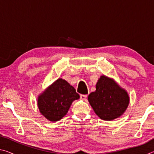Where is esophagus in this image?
<instances>
[{
	"label": "esophagus",
	"mask_w": 154,
	"mask_h": 154,
	"mask_svg": "<svg viewBox=\"0 0 154 154\" xmlns=\"http://www.w3.org/2000/svg\"><path fill=\"white\" fill-rule=\"evenodd\" d=\"M87 95L86 94H81L80 95V98H81V99H82V100H85V99H86V98H87Z\"/></svg>",
	"instance_id": "esophagus-1"
}]
</instances>
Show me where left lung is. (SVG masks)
<instances>
[{"instance_id":"8db88e82","label":"left lung","mask_w":154,"mask_h":154,"mask_svg":"<svg viewBox=\"0 0 154 154\" xmlns=\"http://www.w3.org/2000/svg\"><path fill=\"white\" fill-rule=\"evenodd\" d=\"M88 98L96 114L106 121L120 117L130 101L126 91L105 75L100 77L96 83V91L90 93Z\"/></svg>"}]
</instances>
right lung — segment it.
Returning a JSON list of instances; mask_svg holds the SVG:
<instances>
[{"label": "right lung", "instance_id": "1", "mask_svg": "<svg viewBox=\"0 0 154 154\" xmlns=\"http://www.w3.org/2000/svg\"><path fill=\"white\" fill-rule=\"evenodd\" d=\"M79 98V94L66 81L59 78L38 97L40 113L51 122H57L66 116L72 103Z\"/></svg>", "mask_w": 154, "mask_h": 154}]
</instances>
